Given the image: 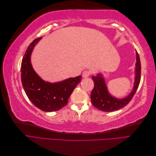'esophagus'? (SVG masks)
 Here are the masks:
<instances>
[{"label": "esophagus", "mask_w": 156, "mask_h": 156, "mask_svg": "<svg viewBox=\"0 0 156 156\" xmlns=\"http://www.w3.org/2000/svg\"><path fill=\"white\" fill-rule=\"evenodd\" d=\"M91 73H92L91 71H90V70L84 71L83 73V78H87V77H89L90 75H91Z\"/></svg>", "instance_id": "esophagus-1"}]
</instances>
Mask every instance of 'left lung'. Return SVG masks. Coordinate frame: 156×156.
I'll list each match as a JSON object with an SVG mask.
<instances>
[{
	"mask_svg": "<svg viewBox=\"0 0 156 156\" xmlns=\"http://www.w3.org/2000/svg\"><path fill=\"white\" fill-rule=\"evenodd\" d=\"M136 62L135 85L131 94L126 98L120 100L111 96L107 91L105 81L101 74H98L97 76H92V79L94 83V87L92 91L90 98L92 105L98 110L104 112H111L119 110L127 105L132 100L139 87L140 81L141 66L140 58L137 52H136Z\"/></svg>",
	"mask_w": 156,
	"mask_h": 156,
	"instance_id": "obj_1",
	"label": "left lung"
}]
</instances>
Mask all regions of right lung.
<instances>
[{
    "label": "right lung",
    "mask_w": 156,
    "mask_h": 156,
    "mask_svg": "<svg viewBox=\"0 0 156 156\" xmlns=\"http://www.w3.org/2000/svg\"><path fill=\"white\" fill-rule=\"evenodd\" d=\"M41 37L35 39L28 47L21 62V82L27 97L40 109L45 112L60 110L68 104L73 90L81 81V76L49 83L43 81L32 69L30 54Z\"/></svg>",
    "instance_id": "add662e5"
}]
</instances>
